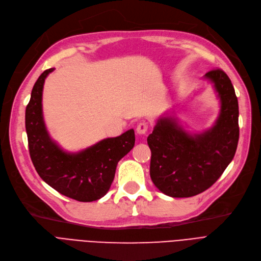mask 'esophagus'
<instances>
[{"instance_id": "34e87169", "label": "esophagus", "mask_w": 261, "mask_h": 261, "mask_svg": "<svg viewBox=\"0 0 261 261\" xmlns=\"http://www.w3.org/2000/svg\"><path fill=\"white\" fill-rule=\"evenodd\" d=\"M148 128H149V125H148V123L141 122V123H139V124L137 125L136 132H137V134H139V135H144L145 133L148 132Z\"/></svg>"}]
</instances>
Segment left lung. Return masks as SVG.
<instances>
[{
    "label": "left lung",
    "instance_id": "left-lung-1",
    "mask_svg": "<svg viewBox=\"0 0 261 261\" xmlns=\"http://www.w3.org/2000/svg\"><path fill=\"white\" fill-rule=\"evenodd\" d=\"M221 101L213 126L190 135L173 117L158 120L148 137L150 175L167 196L192 197L211 187L230 164L239 141V105L231 80L222 69L207 71Z\"/></svg>",
    "mask_w": 261,
    "mask_h": 261
}]
</instances>
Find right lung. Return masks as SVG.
<instances>
[{"mask_svg": "<svg viewBox=\"0 0 261 261\" xmlns=\"http://www.w3.org/2000/svg\"><path fill=\"white\" fill-rule=\"evenodd\" d=\"M54 69L38 77L25 109L31 160L40 178L60 194L82 202L95 201L107 194L119 161L134 148L135 133L129 129L77 153L61 149L47 132L41 103L45 79Z\"/></svg>", "mask_w": 261, "mask_h": 261, "instance_id": "right-lung-1", "label": "right lung"}]
</instances>
